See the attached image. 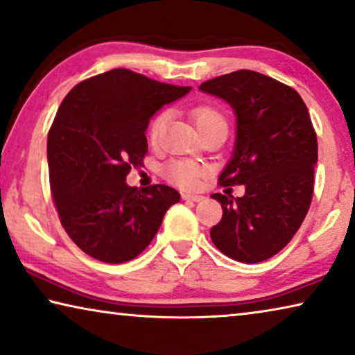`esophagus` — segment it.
Instances as JSON below:
<instances>
[{"label":"esophagus","mask_w":355,"mask_h":355,"mask_svg":"<svg viewBox=\"0 0 355 355\" xmlns=\"http://www.w3.org/2000/svg\"><path fill=\"white\" fill-rule=\"evenodd\" d=\"M182 199L183 200H191V202H200L202 199H204V196L194 194V193H183L182 194Z\"/></svg>","instance_id":"obj_1"}]
</instances>
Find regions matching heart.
<instances>
[{
    "label": "heart",
    "mask_w": 355,
    "mask_h": 355,
    "mask_svg": "<svg viewBox=\"0 0 355 355\" xmlns=\"http://www.w3.org/2000/svg\"><path fill=\"white\" fill-rule=\"evenodd\" d=\"M168 116H171V112L162 110L159 114H156L151 118L150 126H148V139L151 144H156L159 140L162 131L168 121ZM191 116L196 123V126L199 128V131L205 128L215 126V125H223L226 126V118L219 112L215 105L210 104H200L194 107L191 110ZM205 173V167L198 164V162L193 161H171L166 167L164 175L168 182L178 184V187L183 188H194L196 184L199 183L200 177Z\"/></svg>",
    "instance_id": "b5f03b06"
}]
</instances>
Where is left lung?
Here are the masks:
<instances>
[{"label": "left lung", "instance_id": "obj_1", "mask_svg": "<svg viewBox=\"0 0 355 355\" xmlns=\"http://www.w3.org/2000/svg\"><path fill=\"white\" fill-rule=\"evenodd\" d=\"M230 104L237 137L219 184L245 194H213L223 218L210 230L216 248L243 263L267 261L284 248L313 199L318 137L300 94L275 78L241 69L199 87Z\"/></svg>", "mask_w": 355, "mask_h": 355}]
</instances>
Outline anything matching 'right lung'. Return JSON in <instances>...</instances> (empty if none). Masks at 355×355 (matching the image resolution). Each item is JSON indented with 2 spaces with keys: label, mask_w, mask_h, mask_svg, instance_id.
Instances as JSON below:
<instances>
[{
  "label": "right lung",
  "mask_w": 355,
  "mask_h": 355,
  "mask_svg": "<svg viewBox=\"0 0 355 355\" xmlns=\"http://www.w3.org/2000/svg\"><path fill=\"white\" fill-rule=\"evenodd\" d=\"M189 89L120 67L63 99L47 139L50 188L64 230L88 256L107 263L137 257L180 200L166 184L128 187L126 175L147 155L150 118Z\"/></svg>",
  "instance_id": "add662e5"
}]
</instances>
